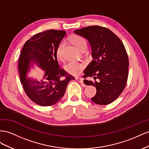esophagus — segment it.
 <instances>
[{
	"label": "esophagus",
	"instance_id": "obj_1",
	"mask_svg": "<svg viewBox=\"0 0 149 149\" xmlns=\"http://www.w3.org/2000/svg\"><path fill=\"white\" fill-rule=\"evenodd\" d=\"M75 80H77V82H80V83H81V84H82V86H85V84L83 83V79L82 78H79V77H76L75 78Z\"/></svg>",
	"mask_w": 149,
	"mask_h": 149
}]
</instances>
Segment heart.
Returning a JSON list of instances; mask_svg holds the SVG:
<instances>
[{
  "instance_id": "b5f03b06",
  "label": "heart",
  "mask_w": 149,
  "mask_h": 149,
  "mask_svg": "<svg viewBox=\"0 0 149 149\" xmlns=\"http://www.w3.org/2000/svg\"><path fill=\"white\" fill-rule=\"evenodd\" d=\"M69 40L72 42L76 47L79 50L80 48L82 47L84 45H87L86 40H85L84 37L79 36H72L70 37ZM65 43L64 42H61L60 44L57 46V48L56 50V56L57 58L61 59L62 57V54H63V50L64 48ZM84 68V65L82 63H80L76 62H70L67 63V64L65 65L64 69L68 73L73 75H79L80 72H81Z\"/></svg>"
}]
</instances>
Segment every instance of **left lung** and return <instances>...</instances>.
Here are the masks:
<instances>
[{
    "instance_id": "1",
    "label": "left lung",
    "mask_w": 149,
    "mask_h": 149,
    "mask_svg": "<svg viewBox=\"0 0 149 149\" xmlns=\"http://www.w3.org/2000/svg\"><path fill=\"white\" fill-rule=\"evenodd\" d=\"M90 44L93 60L84 70V78L87 86L96 88L91 100L99 105H107L120 95L128 78V56L121 40L107 28L88 26L74 31ZM97 79V81L95 80Z\"/></svg>"
}]
</instances>
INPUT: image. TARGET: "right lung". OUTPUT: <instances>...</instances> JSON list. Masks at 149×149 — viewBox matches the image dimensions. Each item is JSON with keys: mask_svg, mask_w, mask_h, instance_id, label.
<instances>
[{"mask_svg": "<svg viewBox=\"0 0 149 149\" xmlns=\"http://www.w3.org/2000/svg\"><path fill=\"white\" fill-rule=\"evenodd\" d=\"M66 34L63 31L49 30L33 36L23 46L19 60L21 84L27 95L40 106H50L64 95L73 76L60 69L56 56L57 46ZM35 66L45 71L40 81L27 78Z\"/></svg>", "mask_w": 149, "mask_h": 149, "instance_id": "obj_1", "label": "right lung"}]
</instances>
